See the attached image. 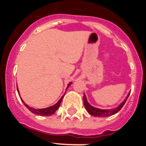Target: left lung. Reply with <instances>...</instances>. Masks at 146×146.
I'll list each match as a JSON object with an SVG mask.
<instances>
[{"instance_id": "8db88e82", "label": "left lung", "mask_w": 146, "mask_h": 146, "mask_svg": "<svg viewBox=\"0 0 146 146\" xmlns=\"http://www.w3.org/2000/svg\"><path fill=\"white\" fill-rule=\"evenodd\" d=\"M129 94L130 93H129V94L127 95V96L126 97L124 101H123L122 103H121L119 106H118L117 108H115V109L102 110V109H99V108H94V107L91 106V104L88 102L87 99H86V96L85 94H84V96H83V103H84V106L85 108H86V110H87L88 113L89 114L92 115L96 117H108V116H110V115H113L117 113L118 111H119L121 109V108H123L125 102H126L127 99H128L129 96Z\"/></svg>"}]
</instances>
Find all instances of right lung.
I'll return each instance as SVG.
<instances>
[{
    "instance_id": "1",
    "label": "right lung",
    "mask_w": 146,
    "mask_h": 146,
    "mask_svg": "<svg viewBox=\"0 0 146 146\" xmlns=\"http://www.w3.org/2000/svg\"><path fill=\"white\" fill-rule=\"evenodd\" d=\"M71 84H72V82H69V84H68V86H67L66 89L69 87V86H70ZM17 92H18V94H19V96H20V93H19L18 88H17ZM64 95H63V96H62V97L60 99V100H59V101L58 102L56 103L55 104H54V105H52V106H51V107H49V108H44V109H34V108H31V107L28 106V104H26L25 102H24V101H23V99H22L21 97H20V99L22 100V102H23V104H25V106L26 107V108H28V109L31 112V113H34V114L38 115H42V116H49V115H51L54 114V113H55V111H56V110L58 109L59 107H60V103H61V102H62V99H63V97H64Z\"/></svg>"
}]
</instances>
